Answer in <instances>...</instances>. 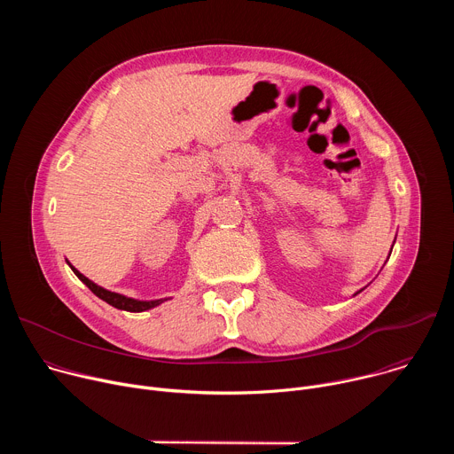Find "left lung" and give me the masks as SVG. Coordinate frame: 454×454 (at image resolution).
<instances>
[{"label": "left lung", "mask_w": 454, "mask_h": 454, "mask_svg": "<svg viewBox=\"0 0 454 454\" xmlns=\"http://www.w3.org/2000/svg\"><path fill=\"white\" fill-rule=\"evenodd\" d=\"M361 291H363V289H361ZM361 291H357V293H361ZM357 293H356V294H357Z\"/></svg>", "instance_id": "left-lung-1"}]
</instances>
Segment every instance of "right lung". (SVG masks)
I'll use <instances>...</instances> for the list:
<instances>
[{
	"label": "right lung",
	"mask_w": 454,
	"mask_h": 454,
	"mask_svg": "<svg viewBox=\"0 0 454 454\" xmlns=\"http://www.w3.org/2000/svg\"><path fill=\"white\" fill-rule=\"evenodd\" d=\"M68 266L72 268V271L77 275V278L86 284L93 294H97L100 300L107 301L109 305L120 309V310H127V312H144V310H149V309H154L158 305H161L163 301H167L168 298H160V300H137V298H129L125 294H120V293H114V291H107L100 286H97L95 282H91L88 277H84L79 270H75L70 262Z\"/></svg>",
	"instance_id": "1"
}]
</instances>
